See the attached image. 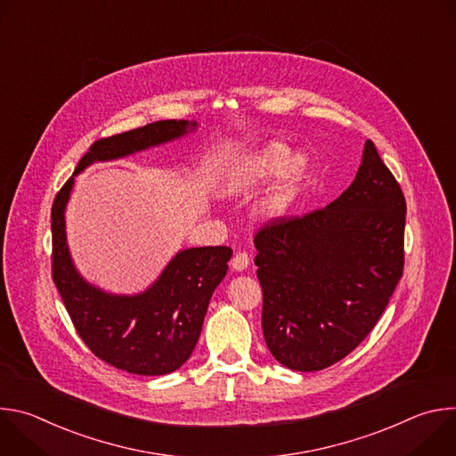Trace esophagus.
Here are the masks:
<instances>
[{
    "mask_svg": "<svg viewBox=\"0 0 456 456\" xmlns=\"http://www.w3.org/2000/svg\"><path fill=\"white\" fill-rule=\"evenodd\" d=\"M248 264H250V256H248L245 250L236 252V254L232 256V259H231V267H232L234 271H245V269L248 267Z\"/></svg>",
    "mask_w": 456,
    "mask_h": 456,
    "instance_id": "esophagus-1",
    "label": "esophagus"
}]
</instances>
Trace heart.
Segmentation results:
<instances>
[{
  "instance_id": "obj_1",
  "label": "heart",
  "mask_w": 456,
  "mask_h": 456,
  "mask_svg": "<svg viewBox=\"0 0 456 456\" xmlns=\"http://www.w3.org/2000/svg\"><path fill=\"white\" fill-rule=\"evenodd\" d=\"M289 157L290 150L287 144L271 142L264 150H259L256 155L248 157L232 176L234 189H247L265 183L280 173H283L280 183L273 189V192L262 206V211L271 218L283 216L289 211L308 169V162L305 157L297 155L290 160Z\"/></svg>"
}]
</instances>
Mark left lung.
<instances>
[{
	"label": "left lung",
	"instance_id": "obj_1",
	"mask_svg": "<svg viewBox=\"0 0 456 456\" xmlns=\"http://www.w3.org/2000/svg\"><path fill=\"white\" fill-rule=\"evenodd\" d=\"M404 192L366 141L350 187L322 209L269 220L254 236L271 354L329 368L373 330L404 271Z\"/></svg>",
	"mask_w": 456,
	"mask_h": 456
}]
</instances>
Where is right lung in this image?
<instances>
[{
    "mask_svg": "<svg viewBox=\"0 0 456 456\" xmlns=\"http://www.w3.org/2000/svg\"><path fill=\"white\" fill-rule=\"evenodd\" d=\"M197 122L159 120L95 141L74 175L95 160H111L183 134ZM74 176L52 206V280L85 345L104 362L137 375H164L180 368L202 332L215 289L227 274L231 247H197L178 252L159 281L139 296H111L76 271L64 234V206Z\"/></svg>",
    "mask_w": 456,
    "mask_h": 456,
    "instance_id": "add662e5",
    "label": "right lung"
}]
</instances>
